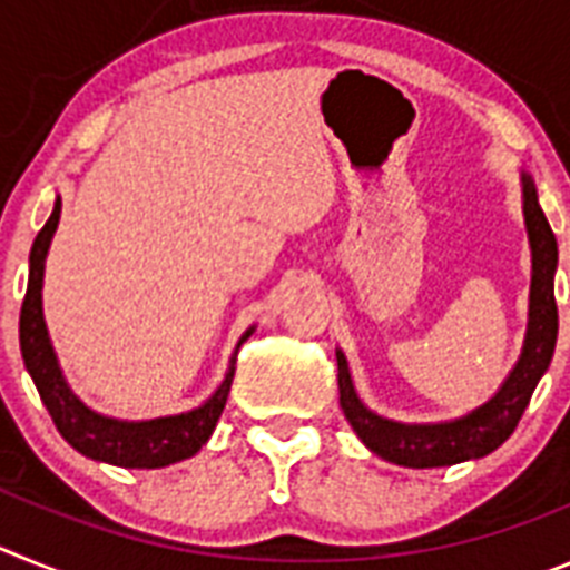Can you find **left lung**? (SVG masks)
Listing matches in <instances>:
<instances>
[{
	"mask_svg": "<svg viewBox=\"0 0 570 570\" xmlns=\"http://www.w3.org/2000/svg\"><path fill=\"white\" fill-rule=\"evenodd\" d=\"M522 183V216H525L528 245H531V294H528V328L520 360L511 367L497 394L468 414L440 422H396L376 414L356 394L351 367L342 347H336L340 365V405L345 420L356 431L371 454L402 468H445L456 462L480 460L513 434L522 411L531 402L533 387L551 365L557 345V302H553V274H557V239L537 199V185L525 170Z\"/></svg>",
	"mask_w": 570,
	"mask_h": 570,
	"instance_id": "obj_1",
	"label": "left lung"
}]
</instances>
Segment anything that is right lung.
Here are the masks:
<instances>
[{
  "label": "right lung",
  "mask_w": 570,
  "mask_h": 570,
  "mask_svg": "<svg viewBox=\"0 0 570 570\" xmlns=\"http://www.w3.org/2000/svg\"><path fill=\"white\" fill-rule=\"evenodd\" d=\"M59 216H62V199L57 196L53 214L48 216V223L39 230L33 248H30L28 294H24L22 314H19V345H22L24 367H28L30 380H33L45 407H48V414L53 416V425L79 454L116 468H165L190 460L210 440L216 422L223 416L230 382H234L236 354H239L242 342L254 334L256 325H250L239 336L234 354H230L225 380L216 385V391L203 405L183 411V414L150 416V420H119V416L99 414L70 391L62 365L57 360V351H53V342H50L48 325H45V259H48L50 242L59 228Z\"/></svg>",
  "instance_id": "obj_1"
}]
</instances>
